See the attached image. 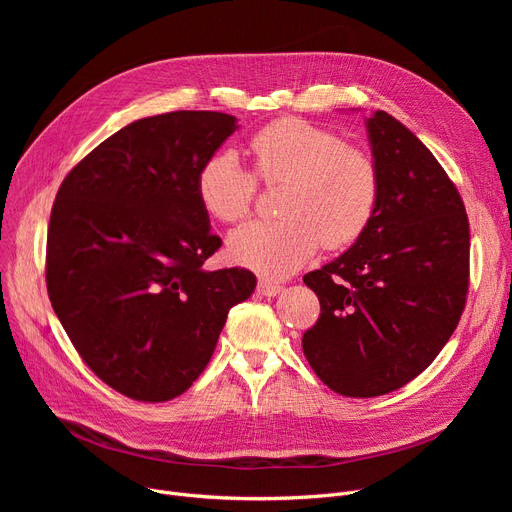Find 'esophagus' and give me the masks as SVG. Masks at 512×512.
Listing matches in <instances>:
<instances>
[{
	"instance_id": "34e87169",
	"label": "esophagus",
	"mask_w": 512,
	"mask_h": 512,
	"mask_svg": "<svg viewBox=\"0 0 512 512\" xmlns=\"http://www.w3.org/2000/svg\"><path fill=\"white\" fill-rule=\"evenodd\" d=\"M282 286L280 284H274L270 280H259L257 284V292L263 294V297H276V294H280Z\"/></svg>"
}]
</instances>
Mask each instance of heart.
Returning a JSON list of instances; mask_svg holds the SVG:
<instances>
[{
  "label": "heart",
  "mask_w": 512,
  "mask_h": 512,
  "mask_svg": "<svg viewBox=\"0 0 512 512\" xmlns=\"http://www.w3.org/2000/svg\"><path fill=\"white\" fill-rule=\"evenodd\" d=\"M253 172L263 182L282 180L274 222H251L228 238L236 265L282 280L315 255L321 242L342 249L369 226L378 203V172L371 157L334 132L301 118H280L249 141ZM197 195L215 220L247 218L255 178L232 151L211 155L197 174Z\"/></svg>",
  "instance_id": "1"
}]
</instances>
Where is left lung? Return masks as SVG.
Wrapping results in <instances>:
<instances>
[{"instance_id": "left-lung-1", "label": "left lung", "mask_w": 512, "mask_h": 512, "mask_svg": "<svg viewBox=\"0 0 512 512\" xmlns=\"http://www.w3.org/2000/svg\"><path fill=\"white\" fill-rule=\"evenodd\" d=\"M378 203L355 245L303 282L321 313L303 334L317 378L342 396L398 390L452 336L469 288V220L438 159L378 110L365 120Z\"/></svg>"}]
</instances>
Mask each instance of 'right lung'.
Returning <instances> with one entry per match:
<instances>
[{
	"label": "right lung",
	"instance_id": "obj_1",
	"mask_svg": "<svg viewBox=\"0 0 512 512\" xmlns=\"http://www.w3.org/2000/svg\"><path fill=\"white\" fill-rule=\"evenodd\" d=\"M238 128L222 112L124 126L64 178L47 232V292L78 355L120 394L164 402L207 367L249 270L203 267L220 249L197 174Z\"/></svg>",
	"mask_w": 512,
	"mask_h": 512
}]
</instances>
